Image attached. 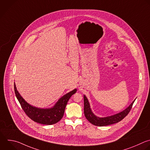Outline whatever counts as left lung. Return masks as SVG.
Wrapping results in <instances>:
<instances>
[{
    "label": "left lung",
    "mask_w": 150,
    "mask_h": 150,
    "mask_svg": "<svg viewBox=\"0 0 150 150\" xmlns=\"http://www.w3.org/2000/svg\"><path fill=\"white\" fill-rule=\"evenodd\" d=\"M135 99H134L132 103L126 109H125L124 110L119 113L106 117H98L93 113L92 111L91 110L88 98L85 95H83L84 114L86 118L89 121V122H90L92 124L96 126L103 127L115 124L121 121L128 115Z\"/></svg>",
    "instance_id": "obj_1"
}]
</instances>
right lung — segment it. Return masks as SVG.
Masks as SVG:
<instances>
[{"label":"right lung","mask_w":150,"mask_h":150,"mask_svg":"<svg viewBox=\"0 0 150 150\" xmlns=\"http://www.w3.org/2000/svg\"><path fill=\"white\" fill-rule=\"evenodd\" d=\"M14 89L18 100L26 114L35 122L44 125H52L62 119L68 101L77 91L76 89H74L62 96L51 108H40L30 105L25 100L17 90L15 82Z\"/></svg>","instance_id":"obj_1"}]
</instances>
